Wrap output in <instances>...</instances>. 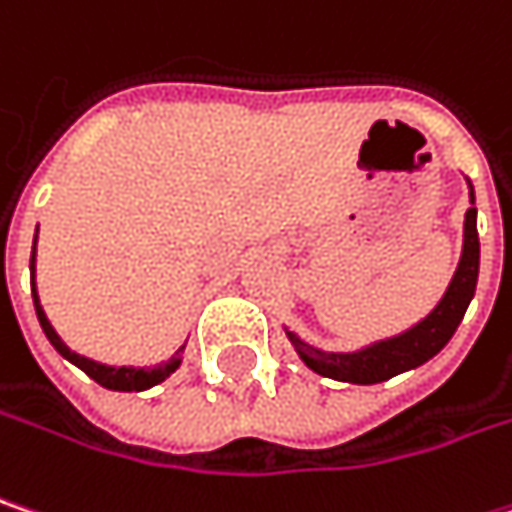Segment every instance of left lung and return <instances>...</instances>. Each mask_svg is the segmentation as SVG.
<instances>
[{
	"mask_svg": "<svg viewBox=\"0 0 512 512\" xmlns=\"http://www.w3.org/2000/svg\"><path fill=\"white\" fill-rule=\"evenodd\" d=\"M469 185V202L472 208L464 217V246H461V260L458 269L452 275V281L446 286L443 298L435 304V310L426 318H420L417 324H411L408 330L391 336V339H379L371 345L359 347V350H324V347L310 345L307 339H301L295 330H286L289 345L295 347L298 359L316 371L318 376L327 379H339V382H353V385H376L385 382L391 376L406 374L411 368H420L423 362H429L437 356L443 347L449 345V339L455 336L458 324L464 321L466 307L475 295L478 284V263H481V243H478V211H475V191L472 182Z\"/></svg>",
	"mask_w": 512,
	"mask_h": 512,
	"instance_id": "1",
	"label": "left lung"
}]
</instances>
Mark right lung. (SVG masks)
Returning a JSON list of instances; mask_svg holds the SVG:
<instances>
[{"label":"right lung","instance_id":"obj_1","mask_svg":"<svg viewBox=\"0 0 512 512\" xmlns=\"http://www.w3.org/2000/svg\"><path fill=\"white\" fill-rule=\"evenodd\" d=\"M31 298H34V310H37V318H40V327L46 333V339L54 345V350L69 359L72 365H77L86 376H92L98 385H104L109 391H147L159 382H165L167 376L173 374L179 365H182V350L185 345H179V350L167 359V362H159L153 368H136V365H106V362H98V359H89L83 353H77L72 347L66 345L60 339V333L51 327L46 310L40 304V295H37V234H34V249H31Z\"/></svg>","mask_w":512,"mask_h":512}]
</instances>
